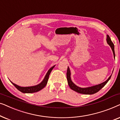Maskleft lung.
I'll use <instances>...</instances> for the list:
<instances>
[{
	"instance_id": "8db88e82",
	"label": "left lung",
	"mask_w": 120,
	"mask_h": 120,
	"mask_svg": "<svg viewBox=\"0 0 120 120\" xmlns=\"http://www.w3.org/2000/svg\"><path fill=\"white\" fill-rule=\"evenodd\" d=\"M106 37H106V41H107V43L109 44L110 46L111 47V49H112L113 54H114V57L115 58V51H114V44H113V42L111 41V39L109 36L107 35H106ZM70 74H71V73H70V69L69 67H68V69H67V81H68V85L69 86L70 88H71L72 90H73V91L76 92L81 93V94H94V93L98 92L100 90H101V88H102L106 84V83H107L109 81V80L110 79L111 75H112V74H111V76H110L109 78H108L105 81L101 83H100L99 85H95V86H91V87H89L81 88V87H80L77 86L76 85H75L74 83L72 82L71 80V78H70Z\"/></svg>"
}]
</instances>
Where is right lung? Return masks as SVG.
I'll use <instances>...</instances> for the list:
<instances>
[{
	"mask_svg": "<svg viewBox=\"0 0 120 120\" xmlns=\"http://www.w3.org/2000/svg\"><path fill=\"white\" fill-rule=\"evenodd\" d=\"M55 67V65H54V66L51 67V68L48 70V71H47V73L45 75V78H44V80H42L41 82L39 83L38 85H36V86H30V87H21V86H18L17 85L15 84V83L12 82L11 81V83L14 85L15 87L18 90H19V91H21V92L24 93H31L37 92L40 91L41 90H42V88H44L46 86V85L47 83V81H48L49 80V75H50L52 70Z\"/></svg>",
	"mask_w": 120,
	"mask_h": 120,
	"instance_id": "right-lung-1",
	"label": "right lung"
}]
</instances>
